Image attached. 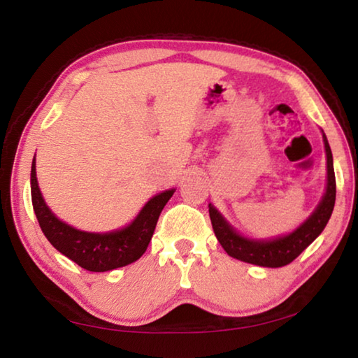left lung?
I'll use <instances>...</instances> for the list:
<instances>
[{"mask_svg":"<svg viewBox=\"0 0 358 358\" xmlns=\"http://www.w3.org/2000/svg\"><path fill=\"white\" fill-rule=\"evenodd\" d=\"M324 142L327 153V175H329L327 177L325 196L322 202L319 203L316 211L299 229L294 230L292 234L286 235V237L268 241H254L243 238L229 226L226 220L217 213V210L213 205L208 203L210 220L216 238L230 257L243 260V262L248 264L276 268V266H284L292 262V260L299 257L319 237V234L322 232L327 222L330 220L336 199V180L335 171H333V156L325 136Z\"/></svg>","mask_w":358,"mask_h":358,"instance_id":"8db88e82","label":"left lung"}]
</instances>
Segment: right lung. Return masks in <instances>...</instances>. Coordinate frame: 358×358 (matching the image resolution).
<instances>
[{
    "label": "right lung",
    "mask_w": 358,
    "mask_h": 358,
    "mask_svg": "<svg viewBox=\"0 0 358 358\" xmlns=\"http://www.w3.org/2000/svg\"><path fill=\"white\" fill-rule=\"evenodd\" d=\"M173 191L169 189L150 199L131 226L117 232L90 234L68 226L52 213L39 191L34 159L31 166V202L42 232L59 252L88 271L115 270L141 259Z\"/></svg>",
    "instance_id": "1"
}]
</instances>
